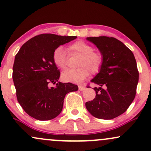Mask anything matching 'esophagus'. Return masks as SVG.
Wrapping results in <instances>:
<instances>
[{
	"label": "esophagus",
	"mask_w": 151,
	"mask_h": 151,
	"mask_svg": "<svg viewBox=\"0 0 151 151\" xmlns=\"http://www.w3.org/2000/svg\"><path fill=\"white\" fill-rule=\"evenodd\" d=\"M85 86L84 85H79V89L80 90V91H83L84 89H85Z\"/></svg>",
	"instance_id": "34e87169"
}]
</instances>
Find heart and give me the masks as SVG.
<instances>
[{
  "instance_id": "b5f03b06",
  "label": "heart",
  "mask_w": 151,
  "mask_h": 151,
  "mask_svg": "<svg viewBox=\"0 0 151 151\" xmlns=\"http://www.w3.org/2000/svg\"><path fill=\"white\" fill-rule=\"evenodd\" d=\"M69 55H81L78 62L79 68L69 69L62 73V80L67 82L79 83L89 77L90 72L97 74L103 65V56L100 52L94 51L91 45L82 40H78L70 45L67 47ZM52 60L55 65L60 69L67 67L68 56L62 47L54 50Z\"/></svg>"
}]
</instances>
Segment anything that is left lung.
<instances>
[{"label":"left lung","mask_w":151,"mask_h":151,"mask_svg":"<svg viewBox=\"0 0 151 151\" xmlns=\"http://www.w3.org/2000/svg\"><path fill=\"white\" fill-rule=\"evenodd\" d=\"M101 52L104 62L100 72L91 82L96 96L86 102L93 116L112 119L124 114L136 93L138 73L136 59L131 50L119 40L106 36L87 37Z\"/></svg>","instance_id":"obj_1"}]
</instances>
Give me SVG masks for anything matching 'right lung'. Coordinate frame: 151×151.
<instances>
[{
    "label": "right lung",
    "instance_id": "right-lung-1",
    "mask_svg": "<svg viewBox=\"0 0 151 151\" xmlns=\"http://www.w3.org/2000/svg\"><path fill=\"white\" fill-rule=\"evenodd\" d=\"M76 38L41 34L24 43L15 55L13 79L17 99L31 117L55 119L61 113L65 95L78 90L76 84L58 81L60 72L52 60L54 50ZM51 83L56 85L50 88Z\"/></svg>",
    "mask_w": 151,
    "mask_h": 151
}]
</instances>
